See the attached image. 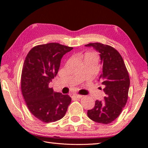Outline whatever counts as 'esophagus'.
Instances as JSON below:
<instances>
[{
	"mask_svg": "<svg viewBox=\"0 0 148 148\" xmlns=\"http://www.w3.org/2000/svg\"><path fill=\"white\" fill-rule=\"evenodd\" d=\"M72 97H73V98H76V99H81L83 97V95H77V94H74V95H72Z\"/></svg>",
	"mask_w": 148,
	"mask_h": 148,
	"instance_id": "esophagus-1",
	"label": "esophagus"
}]
</instances>
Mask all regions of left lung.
Listing matches in <instances>:
<instances>
[{
    "instance_id": "8db88e82",
    "label": "left lung",
    "mask_w": 148,
    "mask_h": 148,
    "mask_svg": "<svg viewBox=\"0 0 148 148\" xmlns=\"http://www.w3.org/2000/svg\"><path fill=\"white\" fill-rule=\"evenodd\" d=\"M85 46L92 47L100 53L102 73L99 81L104 86L106 95L103 100H96L94 108L88 110L87 114L93 121L109 124L118 117L126 105L129 75L121 55L114 48L99 42L90 43Z\"/></svg>"
}]
</instances>
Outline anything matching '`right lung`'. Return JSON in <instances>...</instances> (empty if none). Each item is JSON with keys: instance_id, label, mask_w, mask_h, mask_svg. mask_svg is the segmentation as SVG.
I'll return each mask as SVG.
<instances>
[{"instance_id": "right-lung-1", "label": "right lung", "mask_w": 148, "mask_h": 148, "mask_svg": "<svg viewBox=\"0 0 148 148\" xmlns=\"http://www.w3.org/2000/svg\"><path fill=\"white\" fill-rule=\"evenodd\" d=\"M72 49L55 42L38 45L25 60L21 77L22 95L30 112L42 122L62 119L71 102L70 97L55 92L49 83L57 74L63 56Z\"/></svg>"}]
</instances>
